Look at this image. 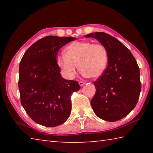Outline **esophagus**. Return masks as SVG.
I'll return each mask as SVG.
<instances>
[{"mask_svg": "<svg viewBox=\"0 0 153 153\" xmlns=\"http://www.w3.org/2000/svg\"><path fill=\"white\" fill-rule=\"evenodd\" d=\"M85 84H86V83H85L84 82H82V81H79V86H81V87H82L83 86H84V85H85Z\"/></svg>", "mask_w": 153, "mask_h": 153, "instance_id": "esophagus-1", "label": "esophagus"}]
</instances>
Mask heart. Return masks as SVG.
<instances>
[{
	"instance_id": "1",
	"label": "heart",
	"mask_w": 153,
	"mask_h": 153,
	"mask_svg": "<svg viewBox=\"0 0 153 153\" xmlns=\"http://www.w3.org/2000/svg\"><path fill=\"white\" fill-rule=\"evenodd\" d=\"M65 54L56 56V63L67 79H73L77 69L85 76L97 78L105 73L108 65V51L101 44L76 41L65 48Z\"/></svg>"
}]
</instances>
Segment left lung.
<instances>
[{
    "instance_id": "8db88e82",
    "label": "left lung",
    "mask_w": 153,
    "mask_h": 153,
    "mask_svg": "<svg viewBox=\"0 0 153 153\" xmlns=\"http://www.w3.org/2000/svg\"><path fill=\"white\" fill-rule=\"evenodd\" d=\"M108 51V65L94 82L96 93L90 101L97 117L116 121L128 115L138 102L141 91L140 69L132 54L120 40L105 32L91 33Z\"/></svg>"
}]
</instances>
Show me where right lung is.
<instances>
[{"mask_svg":"<svg viewBox=\"0 0 153 153\" xmlns=\"http://www.w3.org/2000/svg\"><path fill=\"white\" fill-rule=\"evenodd\" d=\"M76 39L46 36L33 43L21 60V102L31 119L40 125L60 126L70 115L71 95L80 86L77 81L62 77L56 55L61 47Z\"/></svg>","mask_w":153,"mask_h":153,"instance_id":"obj_1","label":"right lung"}]
</instances>
